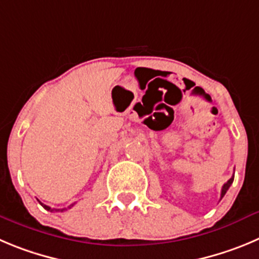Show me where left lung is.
Wrapping results in <instances>:
<instances>
[{"label":"left lung","mask_w":259,"mask_h":259,"mask_svg":"<svg viewBox=\"0 0 259 259\" xmlns=\"http://www.w3.org/2000/svg\"><path fill=\"white\" fill-rule=\"evenodd\" d=\"M233 181H234V176L230 179V180H228V183H225V184H224V187H222V190H221V199H222V197H224V195L226 194V192H228V190H229L230 185L233 184Z\"/></svg>","instance_id":"1"}]
</instances>
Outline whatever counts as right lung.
<instances>
[{
    "instance_id": "right-lung-1",
    "label": "right lung",
    "mask_w": 259,
    "mask_h": 259,
    "mask_svg": "<svg viewBox=\"0 0 259 259\" xmlns=\"http://www.w3.org/2000/svg\"><path fill=\"white\" fill-rule=\"evenodd\" d=\"M40 203V202H39ZM40 204H42L43 206V208L45 209H47V211H50V212H64V211H66V209H69V208H71L72 206H74L75 203H72V204H70L69 207H67V208H62V209H56V208H51V207H48V206H46V204H43V203H40Z\"/></svg>"
}]
</instances>
